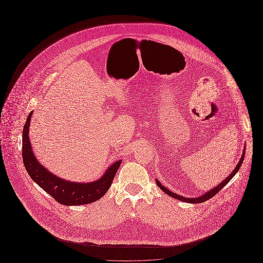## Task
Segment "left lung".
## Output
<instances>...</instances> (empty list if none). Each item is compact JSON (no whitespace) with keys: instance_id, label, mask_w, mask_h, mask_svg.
Instances as JSON below:
<instances>
[{"instance_id":"1","label":"left lung","mask_w":263,"mask_h":263,"mask_svg":"<svg viewBox=\"0 0 263 263\" xmlns=\"http://www.w3.org/2000/svg\"><path fill=\"white\" fill-rule=\"evenodd\" d=\"M245 152L246 151H243V154L241 155V158H240V160H239V162H238V165L236 166V168L233 171V173L231 174V175H229L227 178H226L225 180L222 182V183H220L218 186H216L215 188H213L211 189L210 191H208L207 193H205L204 195H202L200 197H198V198H186V197H183V196H180V195H178V194H175L174 192H172L171 190H168L167 188L164 187L163 186L158 180H156V182H157V184H158V186L161 188L163 191H164L166 194H168L170 196H172V197H174L175 199H178V200L183 201V202H187V203H202V202H205L206 200H208V199H210V198H212L213 196H215L222 188L225 186L226 184L233 178V176L236 175L237 173L238 172V170H239V167H240V165H241V163L243 162V158H245Z\"/></svg>"}]
</instances>
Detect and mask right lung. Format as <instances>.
<instances>
[{
	"instance_id": "obj_1",
	"label": "right lung",
	"mask_w": 263,
	"mask_h": 263,
	"mask_svg": "<svg viewBox=\"0 0 263 263\" xmlns=\"http://www.w3.org/2000/svg\"><path fill=\"white\" fill-rule=\"evenodd\" d=\"M32 112L29 113L23 131V160L25 170L40 187L62 205L74 206L92 203L101 198L110 187L121 161L110 165L99 180L91 183H76L52 175L38 163L31 150L28 128Z\"/></svg>"
}]
</instances>
